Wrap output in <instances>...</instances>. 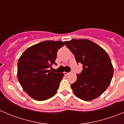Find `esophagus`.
Segmentation results:
<instances>
[{"label":"esophagus","instance_id":"esophagus-1","mask_svg":"<svg viewBox=\"0 0 124 124\" xmlns=\"http://www.w3.org/2000/svg\"><path fill=\"white\" fill-rule=\"evenodd\" d=\"M69 74V72H64V74L65 75H68Z\"/></svg>","mask_w":124,"mask_h":124}]
</instances>
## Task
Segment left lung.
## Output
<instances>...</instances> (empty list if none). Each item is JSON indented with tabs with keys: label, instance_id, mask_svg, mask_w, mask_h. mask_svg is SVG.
Wrapping results in <instances>:
<instances>
[{
	"label": "left lung",
	"instance_id": "1",
	"mask_svg": "<svg viewBox=\"0 0 124 124\" xmlns=\"http://www.w3.org/2000/svg\"><path fill=\"white\" fill-rule=\"evenodd\" d=\"M74 55L77 63L83 64L76 82L71 85L77 97L85 101L95 99L103 94L111 82L113 64L107 52L95 42L86 39L64 41Z\"/></svg>",
	"mask_w": 124,
	"mask_h": 124
}]
</instances>
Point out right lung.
<instances>
[{
  "label": "right lung",
  "instance_id": "add662e5",
  "mask_svg": "<svg viewBox=\"0 0 124 124\" xmlns=\"http://www.w3.org/2000/svg\"><path fill=\"white\" fill-rule=\"evenodd\" d=\"M62 41H45L26 49L19 58L17 78L24 91L36 101H46L56 94L63 73L53 72L54 64Z\"/></svg>",
  "mask_w": 124,
  "mask_h": 124
}]
</instances>
